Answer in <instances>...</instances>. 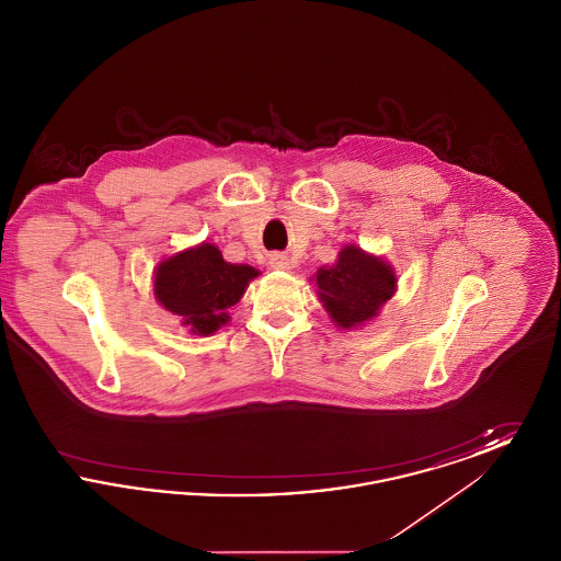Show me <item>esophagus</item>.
Wrapping results in <instances>:
<instances>
[{"label": "esophagus", "instance_id": "obj_1", "mask_svg": "<svg viewBox=\"0 0 561 561\" xmlns=\"http://www.w3.org/2000/svg\"><path fill=\"white\" fill-rule=\"evenodd\" d=\"M268 265H271L273 268H282V271H288V268H293L290 259H288L286 254H282V252H275V254H271V256H268Z\"/></svg>", "mask_w": 561, "mask_h": 561}]
</instances>
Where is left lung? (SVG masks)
Instances as JSON below:
<instances>
[{
  "mask_svg": "<svg viewBox=\"0 0 561 561\" xmlns=\"http://www.w3.org/2000/svg\"><path fill=\"white\" fill-rule=\"evenodd\" d=\"M316 286L330 320L336 328L351 330L378 316L396 294L398 277L387 261L348 243L332 267L318 268Z\"/></svg>",
  "mask_w": 561,
  "mask_h": 561,
  "instance_id": "8db88e82",
  "label": "left lung"
}]
</instances>
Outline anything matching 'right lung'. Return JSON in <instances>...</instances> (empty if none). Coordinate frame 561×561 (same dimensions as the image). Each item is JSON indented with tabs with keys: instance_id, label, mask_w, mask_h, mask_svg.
Masks as SVG:
<instances>
[{
	"instance_id": "obj_1",
	"label": "right lung",
	"mask_w": 561,
	"mask_h": 561,
	"mask_svg": "<svg viewBox=\"0 0 561 561\" xmlns=\"http://www.w3.org/2000/svg\"><path fill=\"white\" fill-rule=\"evenodd\" d=\"M259 277L250 265H231L214 243H199L161 261L153 294L161 307L183 320L193 334L210 336L229 321L248 284Z\"/></svg>"
}]
</instances>
